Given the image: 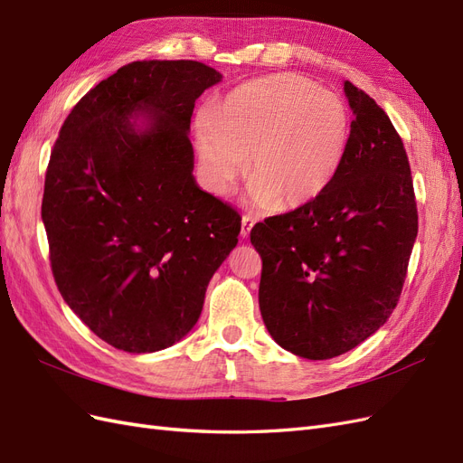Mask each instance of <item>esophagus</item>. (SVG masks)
I'll return each mask as SVG.
<instances>
[{"label": "esophagus", "mask_w": 463, "mask_h": 463, "mask_svg": "<svg viewBox=\"0 0 463 463\" xmlns=\"http://www.w3.org/2000/svg\"><path fill=\"white\" fill-rule=\"evenodd\" d=\"M254 217L252 215H244L242 217V227H241V234H242V239H246V236L250 234V231H252V227H254Z\"/></svg>", "instance_id": "obj_1"}]
</instances>
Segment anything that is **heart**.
I'll return each mask as SVG.
<instances>
[{
  "mask_svg": "<svg viewBox=\"0 0 463 463\" xmlns=\"http://www.w3.org/2000/svg\"><path fill=\"white\" fill-rule=\"evenodd\" d=\"M349 134L345 102L295 73L241 85L215 114L197 116V145L211 188L227 190L248 155L250 195L260 207L314 202L335 178Z\"/></svg>",
  "mask_w": 463,
  "mask_h": 463,
  "instance_id": "1",
  "label": "heart"
}]
</instances>
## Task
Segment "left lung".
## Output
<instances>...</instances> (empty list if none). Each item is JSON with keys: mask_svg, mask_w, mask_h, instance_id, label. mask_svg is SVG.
<instances>
[{"mask_svg": "<svg viewBox=\"0 0 463 463\" xmlns=\"http://www.w3.org/2000/svg\"><path fill=\"white\" fill-rule=\"evenodd\" d=\"M354 114L347 151L314 202L256 222L260 310L268 332L312 361L354 349L398 307L417 239L403 141L388 114L345 81Z\"/></svg>", "mask_w": 463, "mask_h": 463, "instance_id": "1", "label": "left lung"}]
</instances>
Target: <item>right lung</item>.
I'll list each match as a JSON object with an SVG mask.
<instances>
[{
    "label": "right lung",
    "mask_w": 463,
    "mask_h": 463,
    "mask_svg": "<svg viewBox=\"0 0 463 463\" xmlns=\"http://www.w3.org/2000/svg\"><path fill=\"white\" fill-rule=\"evenodd\" d=\"M219 81L202 61H131L75 104L52 149L43 197L52 273L70 308L116 349L153 353L186 335L239 242V211L192 175L195 100ZM139 113L145 130L130 122Z\"/></svg>",
    "instance_id": "obj_1"
}]
</instances>
